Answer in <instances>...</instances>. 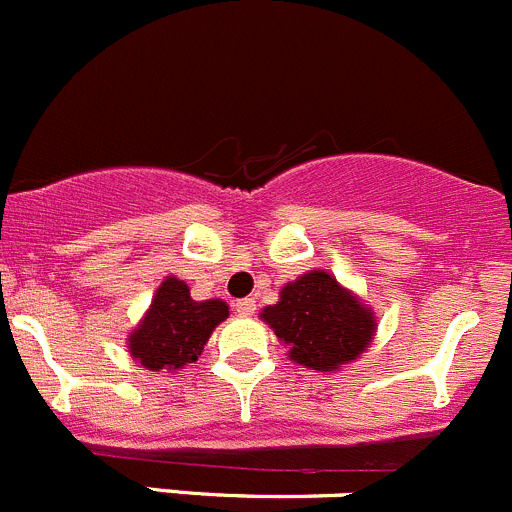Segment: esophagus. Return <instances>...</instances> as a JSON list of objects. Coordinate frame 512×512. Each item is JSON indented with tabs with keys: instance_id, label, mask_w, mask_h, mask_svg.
<instances>
[{
	"instance_id": "1",
	"label": "esophagus",
	"mask_w": 512,
	"mask_h": 512,
	"mask_svg": "<svg viewBox=\"0 0 512 512\" xmlns=\"http://www.w3.org/2000/svg\"><path fill=\"white\" fill-rule=\"evenodd\" d=\"M235 310L240 312L242 317H250L252 312L257 310V302H255V297H245V300H237V302H235Z\"/></svg>"
}]
</instances>
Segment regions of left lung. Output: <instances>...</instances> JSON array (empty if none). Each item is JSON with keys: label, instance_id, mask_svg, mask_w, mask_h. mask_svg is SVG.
Segmentation results:
<instances>
[{"label": "left lung", "instance_id": "obj_1", "mask_svg": "<svg viewBox=\"0 0 512 512\" xmlns=\"http://www.w3.org/2000/svg\"><path fill=\"white\" fill-rule=\"evenodd\" d=\"M287 357L307 370L335 372L370 347L377 317L350 287L325 270H310L280 290V300L260 312Z\"/></svg>", "mask_w": 512, "mask_h": 512}]
</instances>
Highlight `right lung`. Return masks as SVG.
<instances>
[{"instance_id": "right-lung-1", "label": "right lung", "mask_w": 512, "mask_h": 512, "mask_svg": "<svg viewBox=\"0 0 512 512\" xmlns=\"http://www.w3.org/2000/svg\"><path fill=\"white\" fill-rule=\"evenodd\" d=\"M230 317V305L217 297L192 300L185 280L167 275L152 295L150 307L127 335V352L150 372H172L195 362L212 330Z\"/></svg>"}]
</instances>
